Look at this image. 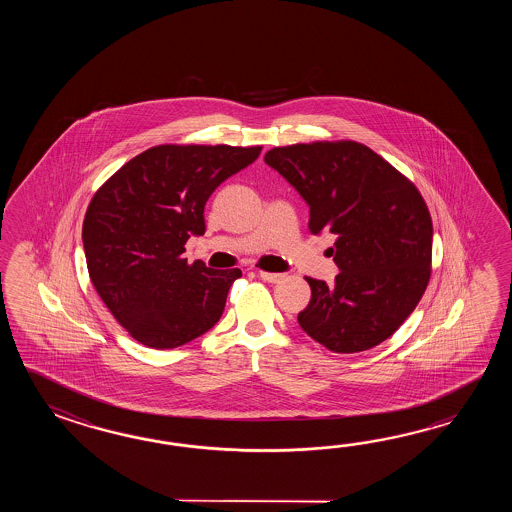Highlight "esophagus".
<instances>
[{
  "mask_svg": "<svg viewBox=\"0 0 512 512\" xmlns=\"http://www.w3.org/2000/svg\"><path fill=\"white\" fill-rule=\"evenodd\" d=\"M258 276H260L263 282L269 283H278L280 280H283V274H280V272L258 271Z\"/></svg>",
  "mask_w": 512,
  "mask_h": 512,
  "instance_id": "esophagus-1",
  "label": "esophagus"
}]
</instances>
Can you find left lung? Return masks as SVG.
Here are the masks:
<instances>
[{
    "instance_id": "left-lung-1",
    "label": "left lung",
    "mask_w": 512,
    "mask_h": 512,
    "mask_svg": "<svg viewBox=\"0 0 512 512\" xmlns=\"http://www.w3.org/2000/svg\"><path fill=\"white\" fill-rule=\"evenodd\" d=\"M265 163L309 207V230L337 236L335 282L305 278L311 300L298 324L335 353L375 348L392 337L425 294L432 218L414 183L353 141L272 148Z\"/></svg>"
}]
</instances>
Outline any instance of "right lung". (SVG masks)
Masks as SVG:
<instances>
[{"instance_id": "add662e5", "label": "right lung", "mask_w": 512, "mask_h": 512, "mask_svg": "<svg viewBox=\"0 0 512 512\" xmlns=\"http://www.w3.org/2000/svg\"><path fill=\"white\" fill-rule=\"evenodd\" d=\"M261 146L163 144L111 175L87 207L82 243L98 296L131 337L172 349L218 324L240 269L183 256L205 234L208 197L254 163Z\"/></svg>"}]
</instances>
